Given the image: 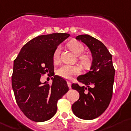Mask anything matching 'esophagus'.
I'll return each instance as SVG.
<instances>
[{
  "label": "esophagus",
  "instance_id": "34e87169",
  "mask_svg": "<svg viewBox=\"0 0 131 131\" xmlns=\"http://www.w3.org/2000/svg\"><path fill=\"white\" fill-rule=\"evenodd\" d=\"M68 86H69V88H71V82L70 81H68Z\"/></svg>",
  "mask_w": 131,
  "mask_h": 131
}]
</instances>
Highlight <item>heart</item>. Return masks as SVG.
Returning a JSON list of instances; mask_svg holds the SVG:
<instances>
[{
  "label": "heart",
  "instance_id": "obj_1",
  "mask_svg": "<svg viewBox=\"0 0 131 131\" xmlns=\"http://www.w3.org/2000/svg\"><path fill=\"white\" fill-rule=\"evenodd\" d=\"M68 47L73 52L77 55H80L84 51V47L81 43L76 40H71L68 43ZM61 48L58 47L53 54V61L54 63H57L60 60ZM80 62L85 66H88L91 63L92 59L90 56L86 54H82L79 56ZM80 72L79 67L70 66V65H63L57 70V74L59 76L66 79H71L75 75H77Z\"/></svg>",
  "mask_w": 131,
  "mask_h": 131
}]
</instances>
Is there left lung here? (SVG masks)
Returning a JSON list of instances; mask_svg holds the SVG:
<instances>
[{"label": "left lung", "instance_id": "obj_1", "mask_svg": "<svg viewBox=\"0 0 131 131\" xmlns=\"http://www.w3.org/2000/svg\"><path fill=\"white\" fill-rule=\"evenodd\" d=\"M76 39L89 48L93 60L90 71L77 77L78 81L86 87L78 84L71 85L72 89L77 90L80 95L79 100L72 105V110L79 118L90 120L101 116L110 104L115 69L112 54L101 41L88 34L79 35Z\"/></svg>", "mask_w": 131, "mask_h": 131}]
</instances>
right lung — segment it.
<instances>
[{
  "instance_id": "obj_1",
  "label": "right lung",
  "mask_w": 131,
  "mask_h": 131,
  "mask_svg": "<svg viewBox=\"0 0 131 131\" xmlns=\"http://www.w3.org/2000/svg\"><path fill=\"white\" fill-rule=\"evenodd\" d=\"M67 33H53L33 38L21 49L14 62L12 85L19 108L28 119L43 122L52 118L57 102L69 90L66 80L54 75L52 83H41V77L54 74L53 54Z\"/></svg>"
}]
</instances>
